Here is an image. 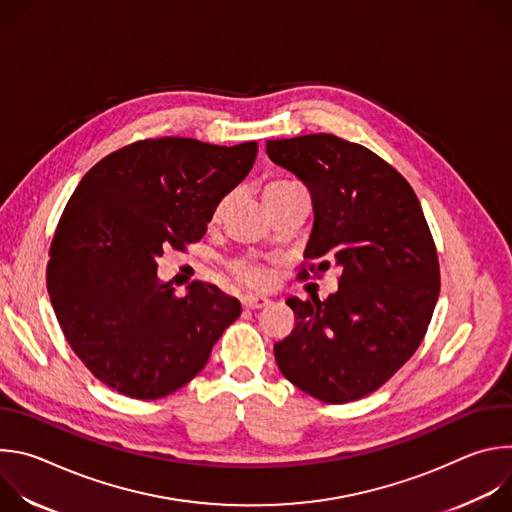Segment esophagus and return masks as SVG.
Instances as JSON below:
<instances>
[{
  "mask_svg": "<svg viewBox=\"0 0 512 512\" xmlns=\"http://www.w3.org/2000/svg\"><path fill=\"white\" fill-rule=\"evenodd\" d=\"M241 304H243V308H247V310H259V308L267 306V304H269V300H267L265 296H257V294H245V296L241 298Z\"/></svg>",
  "mask_w": 512,
  "mask_h": 512,
  "instance_id": "obj_1",
  "label": "esophagus"
}]
</instances>
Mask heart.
<instances>
[{
  "instance_id": "1",
  "label": "heart",
  "mask_w": 512,
  "mask_h": 512,
  "mask_svg": "<svg viewBox=\"0 0 512 512\" xmlns=\"http://www.w3.org/2000/svg\"><path fill=\"white\" fill-rule=\"evenodd\" d=\"M294 184H298V182H294V180H277V182L267 184L265 190H263V194H269V192H275V190H281V188H287V186H294ZM225 206H227V198L218 202V206L214 208V214H212V216H214V218L221 216L223 210H225ZM229 269H231L233 277H235L237 281L245 283V285L259 287V285H265V283H267V271H265L263 267L251 263V261H245V259L235 261V263L229 265Z\"/></svg>"
}]
</instances>
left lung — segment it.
Listing matches in <instances>:
<instances>
[{"label": "left lung", "instance_id": "left-lung-1", "mask_svg": "<svg viewBox=\"0 0 512 512\" xmlns=\"http://www.w3.org/2000/svg\"><path fill=\"white\" fill-rule=\"evenodd\" d=\"M267 156L310 190L304 259L320 263L308 268L318 275L334 257L342 269L324 302L287 300L296 326L273 346L277 367L324 403L356 401L385 385L427 332L440 296L433 237L409 182L358 143L330 133L269 139Z\"/></svg>", "mask_w": 512, "mask_h": 512}]
</instances>
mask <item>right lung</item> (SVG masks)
Here are the masks:
<instances>
[{
	"instance_id": "add662e5",
	"label": "right lung",
	"mask_w": 512,
	"mask_h": 512,
	"mask_svg": "<svg viewBox=\"0 0 512 512\" xmlns=\"http://www.w3.org/2000/svg\"><path fill=\"white\" fill-rule=\"evenodd\" d=\"M255 156L257 141L143 139L103 158L72 192L46 285L64 338L107 387L148 401L178 391L241 316L239 300L210 283L194 281L176 298L156 259L204 237Z\"/></svg>"
}]
</instances>
